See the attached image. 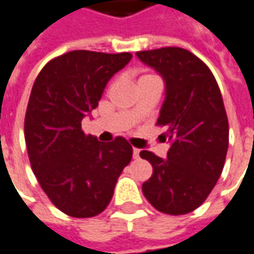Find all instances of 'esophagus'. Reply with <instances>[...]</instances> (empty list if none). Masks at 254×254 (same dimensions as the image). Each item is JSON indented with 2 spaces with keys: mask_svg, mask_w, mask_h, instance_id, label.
<instances>
[{
  "mask_svg": "<svg viewBox=\"0 0 254 254\" xmlns=\"http://www.w3.org/2000/svg\"><path fill=\"white\" fill-rule=\"evenodd\" d=\"M133 158H134V159H139L140 150H137V148H133Z\"/></svg>",
  "mask_w": 254,
  "mask_h": 254,
  "instance_id": "obj_1",
  "label": "esophagus"
}]
</instances>
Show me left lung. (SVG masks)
Masks as SVG:
<instances>
[{"label":"left lung","mask_w":254,"mask_h":254,"mask_svg":"<svg viewBox=\"0 0 254 254\" xmlns=\"http://www.w3.org/2000/svg\"><path fill=\"white\" fill-rule=\"evenodd\" d=\"M136 55L164 77L166 97L157 125L166 127L162 136L172 141L166 159L140 151L152 165L143 194L162 213H190L212 192L226 162L228 120L221 92L209 67L187 49L168 47Z\"/></svg>","instance_id":"1"}]
</instances>
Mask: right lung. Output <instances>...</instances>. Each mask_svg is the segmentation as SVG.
Listing matches in <instances>:
<instances>
[{
  "label": "right lung",
  "mask_w": 254,
  "mask_h": 254,
  "mask_svg": "<svg viewBox=\"0 0 254 254\" xmlns=\"http://www.w3.org/2000/svg\"><path fill=\"white\" fill-rule=\"evenodd\" d=\"M130 59L127 52L71 51L49 60L35 78L24 118L28 159L48 198L71 217L102 213L132 159L127 139L102 143L81 127L110 78Z\"/></svg>",
  "instance_id": "1"
}]
</instances>
